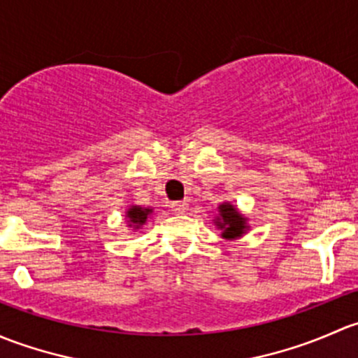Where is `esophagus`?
<instances>
[{
	"label": "esophagus",
	"mask_w": 358,
	"mask_h": 358,
	"mask_svg": "<svg viewBox=\"0 0 358 358\" xmlns=\"http://www.w3.org/2000/svg\"><path fill=\"white\" fill-rule=\"evenodd\" d=\"M171 208L174 210V213H186L187 212V203L186 201H174V203H171Z\"/></svg>",
	"instance_id": "34e87169"
}]
</instances>
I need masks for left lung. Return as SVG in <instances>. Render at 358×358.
Here are the masks:
<instances>
[{"label": "left lung", "instance_id": "1", "mask_svg": "<svg viewBox=\"0 0 358 358\" xmlns=\"http://www.w3.org/2000/svg\"><path fill=\"white\" fill-rule=\"evenodd\" d=\"M217 226L224 231V238H238L245 231V219L236 212L233 205L224 203L220 205V220L217 222Z\"/></svg>", "mask_w": 358, "mask_h": 358}]
</instances>
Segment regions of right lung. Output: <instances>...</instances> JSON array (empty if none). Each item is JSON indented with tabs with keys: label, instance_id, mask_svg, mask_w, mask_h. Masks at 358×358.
<instances>
[{
	"label": "right lung",
	"instance_id": "1",
	"mask_svg": "<svg viewBox=\"0 0 358 358\" xmlns=\"http://www.w3.org/2000/svg\"><path fill=\"white\" fill-rule=\"evenodd\" d=\"M148 213H152V210H150V208L132 206V208L127 212V217L131 219L132 224H138V227H139V226H143V224L146 222V217H148Z\"/></svg>",
	"mask_w": 358,
	"mask_h": 358
}]
</instances>
